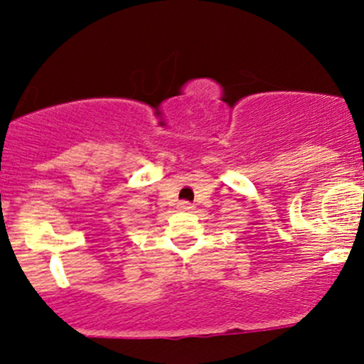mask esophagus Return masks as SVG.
Segmentation results:
<instances>
[{
	"label": "esophagus",
	"mask_w": 364,
	"mask_h": 364,
	"mask_svg": "<svg viewBox=\"0 0 364 364\" xmlns=\"http://www.w3.org/2000/svg\"><path fill=\"white\" fill-rule=\"evenodd\" d=\"M178 208L181 209V211H192L193 209V204L188 203V200H181V203L178 204Z\"/></svg>",
	"instance_id": "obj_1"
}]
</instances>
